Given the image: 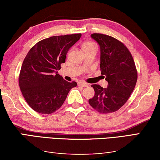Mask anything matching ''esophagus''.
Segmentation results:
<instances>
[{
  "mask_svg": "<svg viewBox=\"0 0 160 160\" xmlns=\"http://www.w3.org/2000/svg\"><path fill=\"white\" fill-rule=\"evenodd\" d=\"M78 86H82V87H87V86H88V84L83 82H79L78 83Z\"/></svg>",
  "mask_w": 160,
  "mask_h": 160,
  "instance_id": "1",
  "label": "esophagus"
}]
</instances>
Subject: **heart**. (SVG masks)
<instances>
[{
	"instance_id": "heart-1",
	"label": "heart",
	"mask_w": 160,
	"mask_h": 160,
	"mask_svg": "<svg viewBox=\"0 0 160 160\" xmlns=\"http://www.w3.org/2000/svg\"><path fill=\"white\" fill-rule=\"evenodd\" d=\"M92 47H96V44L92 42H86L85 43H83V46H82V48H92Z\"/></svg>"
}]
</instances>
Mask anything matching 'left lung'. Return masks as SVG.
I'll list each match as a JSON object with an SVG mask.
<instances>
[{"mask_svg":"<svg viewBox=\"0 0 160 160\" xmlns=\"http://www.w3.org/2000/svg\"><path fill=\"white\" fill-rule=\"evenodd\" d=\"M91 36L100 46V69L108 84L107 88L91 85L95 95L88 103L101 113H110L117 111L128 100L137 82L138 72L132 54L123 43L103 34Z\"/></svg>","mask_w":160,"mask_h":160,"instance_id":"1","label":"left lung"}]
</instances>
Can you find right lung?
Here are the masks:
<instances>
[{"instance_id":"right-lung-1","label":"right lung","mask_w":160,"mask_h":160,"mask_svg":"<svg viewBox=\"0 0 160 160\" xmlns=\"http://www.w3.org/2000/svg\"><path fill=\"white\" fill-rule=\"evenodd\" d=\"M82 34L53 36L38 42L30 49L21 67L19 86L34 111L51 114L61 107L77 82H68L57 71L65 62L69 49Z\"/></svg>"}]
</instances>
